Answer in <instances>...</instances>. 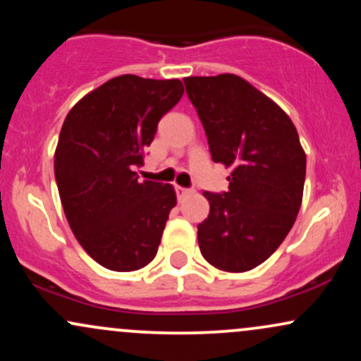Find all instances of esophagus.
<instances>
[{
	"label": "esophagus",
	"mask_w": 361,
	"mask_h": 361,
	"mask_svg": "<svg viewBox=\"0 0 361 361\" xmlns=\"http://www.w3.org/2000/svg\"><path fill=\"white\" fill-rule=\"evenodd\" d=\"M175 190H176L178 197H185V195L190 193V190H188V188H183V186H176Z\"/></svg>",
	"instance_id": "34e87169"
}]
</instances>
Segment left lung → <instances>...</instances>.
I'll list each match as a JSON object with an SVG mask.
<instances>
[{"instance_id": "8db88e82", "label": "left lung", "mask_w": 361, "mask_h": 361, "mask_svg": "<svg viewBox=\"0 0 361 361\" xmlns=\"http://www.w3.org/2000/svg\"><path fill=\"white\" fill-rule=\"evenodd\" d=\"M214 163L233 168L229 190L204 192L209 217L198 246L224 271H247L268 259L295 222L305 152L288 115L235 74L185 78Z\"/></svg>"}]
</instances>
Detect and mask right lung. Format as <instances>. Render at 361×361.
Here are the masks:
<instances>
[{
  "label": "right lung",
  "instance_id": "obj_1",
  "mask_svg": "<svg viewBox=\"0 0 361 361\" xmlns=\"http://www.w3.org/2000/svg\"><path fill=\"white\" fill-rule=\"evenodd\" d=\"M181 97L180 80L123 74L86 94L62 123L54 156L62 209L82 250L109 270L134 271L154 259L176 193L139 181L135 169Z\"/></svg>",
  "mask_w": 361,
  "mask_h": 361
}]
</instances>
